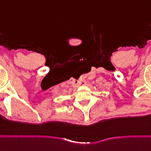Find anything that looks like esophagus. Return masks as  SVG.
<instances>
[{
  "label": "esophagus",
  "instance_id": "34e87169",
  "mask_svg": "<svg viewBox=\"0 0 151 151\" xmlns=\"http://www.w3.org/2000/svg\"><path fill=\"white\" fill-rule=\"evenodd\" d=\"M86 84V82L85 81H79V83H78V85L79 86H81V85H85Z\"/></svg>",
  "mask_w": 151,
  "mask_h": 151
}]
</instances>
